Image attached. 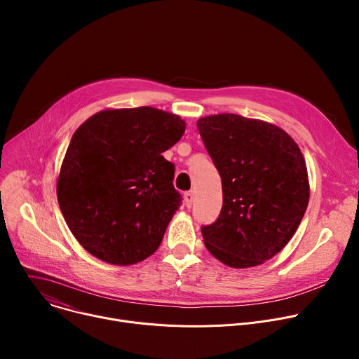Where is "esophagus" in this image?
Returning <instances> with one entry per match:
<instances>
[{
    "mask_svg": "<svg viewBox=\"0 0 359 359\" xmlns=\"http://www.w3.org/2000/svg\"><path fill=\"white\" fill-rule=\"evenodd\" d=\"M193 201H194V193H193L191 190H190V191H186V193H184V203H186V208H187V209L191 208Z\"/></svg>",
    "mask_w": 359,
    "mask_h": 359,
    "instance_id": "1",
    "label": "esophagus"
}]
</instances>
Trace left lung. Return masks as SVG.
Returning <instances> with one entry per match:
<instances>
[{"mask_svg":"<svg viewBox=\"0 0 359 359\" xmlns=\"http://www.w3.org/2000/svg\"><path fill=\"white\" fill-rule=\"evenodd\" d=\"M197 128L223 189L217 220L201 226L204 244L226 266H259L287 245L309 206L302 153L283 129L234 114Z\"/></svg>","mask_w":359,"mask_h":359,"instance_id":"8db88e82","label":"left lung"}]
</instances>
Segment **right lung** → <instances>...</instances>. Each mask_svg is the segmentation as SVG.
<instances>
[{"label": "right lung", "mask_w": 359, "mask_h": 359, "mask_svg": "<svg viewBox=\"0 0 359 359\" xmlns=\"http://www.w3.org/2000/svg\"><path fill=\"white\" fill-rule=\"evenodd\" d=\"M186 123L149 108L102 111L74 133L57 196L79 244L111 264L139 263L161 245L182 204L175 165L162 153L180 140Z\"/></svg>", "instance_id": "right-lung-1"}]
</instances>
